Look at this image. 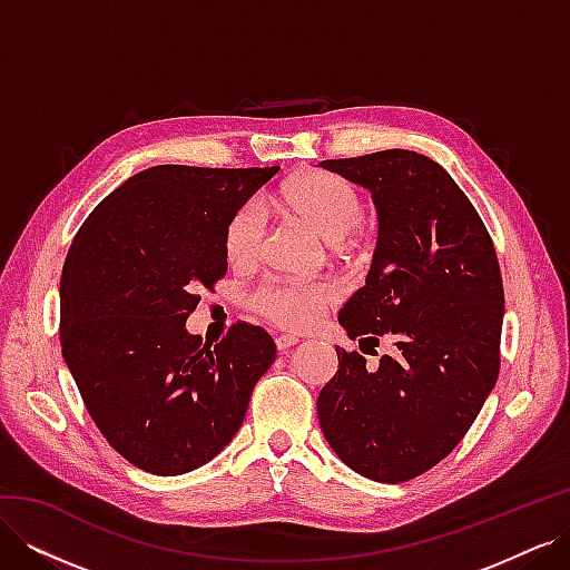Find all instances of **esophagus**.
Listing matches in <instances>:
<instances>
[{
	"mask_svg": "<svg viewBox=\"0 0 570 570\" xmlns=\"http://www.w3.org/2000/svg\"><path fill=\"white\" fill-rule=\"evenodd\" d=\"M297 342H299V337H295V335H281V337H275V347H278V352H287L295 347Z\"/></svg>",
	"mask_w": 570,
	"mask_h": 570,
	"instance_id": "34e87169",
	"label": "esophagus"
}]
</instances>
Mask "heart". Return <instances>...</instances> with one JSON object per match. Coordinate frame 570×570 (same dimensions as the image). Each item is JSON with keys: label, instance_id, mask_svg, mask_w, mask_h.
Instances as JSON below:
<instances>
[{"label": "heart", "instance_id": "b5f03b06", "mask_svg": "<svg viewBox=\"0 0 570 570\" xmlns=\"http://www.w3.org/2000/svg\"><path fill=\"white\" fill-rule=\"evenodd\" d=\"M281 204L287 212L308 223L325 243L340 245L347 239L364 216V204L356 189L333 174H306L287 183L281 193ZM266 216L258 202H247L233 214L226 226V256L230 266L249 268L264 252ZM340 297L335 283H287L268 281L252 295V306L271 323L287 331L314 327L327 306Z\"/></svg>", "mask_w": 570, "mask_h": 570}]
</instances>
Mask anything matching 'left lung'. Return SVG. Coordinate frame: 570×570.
<instances>
[{
    "label": "left lung",
    "instance_id": "obj_1",
    "mask_svg": "<svg viewBox=\"0 0 570 570\" xmlns=\"http://www.w3.org/2000/svg\"><path fill=\"white\" fill-rule=\"evenodd\" d=\"M318 166L366 187L377 209L366 285L337 321L361 350L381 337L396 347L377 371L335 347L321 430L352 471L404 482L454 450L497 383L502 273L485 223L438 161L385 149Z\"/></svg>",
    "mask_w": 570,
    "mask_h": 570
}]
</instances>
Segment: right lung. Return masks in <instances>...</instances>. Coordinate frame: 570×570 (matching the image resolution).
<instances>
[{
  "label": "right lung",
  "mask_w": 570,
  "mask_h": 570,
  "mask_svg": "<svg viewBox=\"0 0 570 570\" xmlns=\"http://www.w3.org/2000/svg\"><path fill=\"white\" fill-rule=\"evenodd\" d=\"M278 168L151 166L97 204L61 273V352L101 435L137 469L180 475L245 421L275 361L262 327L216 344L187 333L228 271L226 226Z\"/></svg>",
  "instance_id": "right-lung-1"
}]
</instances>
